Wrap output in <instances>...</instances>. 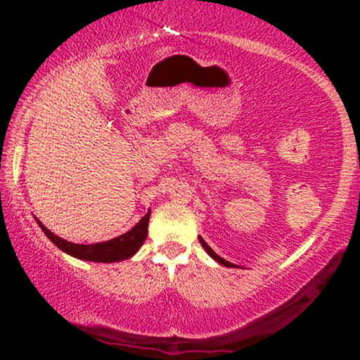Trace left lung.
<instances>
[{
  "mask_svg": "<svg viewBox=\"0 0 360 360\" xmlns=\"http://www.w3.org/2000/svg\"><path fill=\"white\" fill-rule=\"evenodd\" d=\"M200 243H201V245H203V249H205L206 252H208V255H210V257L217 260L218 264H221V266H225V267H237V266H235V264L229 262V260H225V259H223V257H220V255H218L217 252H214V250L212 249V247H210L208 243H206V242H205L203 238H201V237H200Z\"/></svg>",
  "mask_w": 360,
  "mask_h": 360,
  "instance_id": "8db88e82",
  "label": "left lung"
}]
</instances>
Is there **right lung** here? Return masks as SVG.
I'll return each mask as SVG.
<instances>
[{"mask_svg": "<svg viewBox=\"0 0 360 360\" xmlns=\"http://www.w3.org/2000/svg\"><path fill=\"white\" fill-rule=\"evenodd\" d=\"M148 218H150V210L146 213V217L140 218V221L134 229L128 230L127 233L120 235V237L111 238L106 242H98V243H74L68 242L64 238L57 237L56 233H52L42 221L37 220L39 226L42 229V232L51 238V242L56 247H59L62 252L72 255V257L81 259V260H89V262H120V260L130 259L131 255L137 254V250L142 247V243L147 238V226H148Z\"/></svg>", "mask_w": 360, "mask_h": 360, "instance_id": "obj_1", "label": "right lung"}]
</instances>
